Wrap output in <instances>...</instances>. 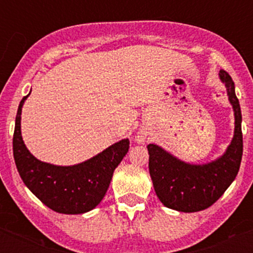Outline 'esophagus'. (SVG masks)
Segmentation results:
<instances>
[{
  "instance_id": "obj_1",
  "label": "esophagus",
  "mask_w": 253,
  "mask_h": 253,
  "mask_svg": "<svg viewBox=\"0 0 253 253\" xmlns=\"http://www.w3.org/2000/svg\"><path fill=\"white\" fill-rule=\"evenodd\" d=\"M139 142H142V138H140V139H139Z\"/></svg>"
}]
</instances>
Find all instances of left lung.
<instances>
[{
  "instance_id": "8db88e82",
  "label": "left lung",
  "mask_w": 253,
  "mask_h": 253,
  "mask_svg": "<svg viewBox=\"0 0 253 253\" xmlns=\"http://www.w3.org/2000/svg\"><path fill=\"white\" fill-rule=\"evenodd\" d=\"M227 87L228 99L235 111V132L222 158L205 166L181 162L156 144H148L150 174L155 192L164 206L184 212L201 211L219 200L235 180L243 155L242 111L235 84L226 71H219Z\"/></svg>"
}]
</instances>
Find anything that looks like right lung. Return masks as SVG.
<instances>
[{
    "instance_id": "right-lung-1",
    "label": "right lung",
    "mask_w": 253,
    "mask_h": 253,
    "mask_svg": "<svg viewBox=\"0 0 253 253\" xmlns=\"http://www.w3.org/2000/svg\"><path fill=\"white\" fill-rule=\"evenodd\" d=\"M19 103L13 136V154L19 176L25 185L39 198L61 214H83L102 201L110 185L114 169L130 148L128 139L115 143L94 158L72 167H57L38 160L30 154L22 140Z\"/></svg>"
}]
</instances>
